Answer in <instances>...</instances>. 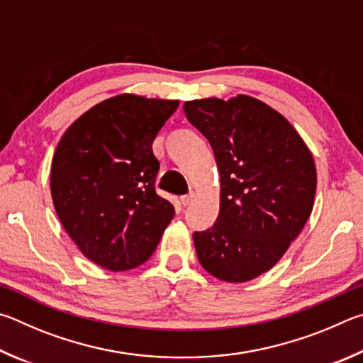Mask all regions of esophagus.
I'll list each match as a JSON object with an SVG mask.
<instances>
[{"label":"esophagus","instance_id":"34e87169","mask_svg":"<svg viewBox=\"0 0 363 363\" xmlns=\"http://www.w3.org/2000/svg\"><path fill=\"white\" fill-rule=\"evenodd\" d=\"M194 199H196V194H194V191H191V193H188V194H185V196H182L180 198V201H182V204L183 206H191L193 202H194Z\"/></svg>","mask_w":363,"mask_h":363}]
</instances>
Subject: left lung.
<instances>
[{"label": "left lung", "mask_w": 363, "mask_h": 363, "mask_svg": "<svg viewBox=\"0 0 363 363\" xmlns=\"http://www.w3.org/2000/svg\"><path fill=\"white\" fill-rule=\"evenodd\" d=\"M183 111L211 143L221 180L217 221L193 234L199 263L220 281H252L282 258L313 212V155L281 113L249 95L186 101Z\"/></svg>", "instance_id": "1"}]
</instances>
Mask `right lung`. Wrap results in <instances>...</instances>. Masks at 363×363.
Here are the masks:
<instances>
[{"label":"right lung","instance_id":"obj_1","mask_svg":"<svg viewBox=\"0 0 363 363\" xmlns=\"http://www.w3.org/2000/svg\"><path fill=\"white\" fill-rule=\"evenodd\" d=\"M178 100L123 94L74 121L57 145L50 193L68 236L110 271L148 259L175 208L156 193L152 140Z\"/></svg>","mask_w":363,"mask_h":363}]
</instances>
